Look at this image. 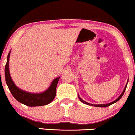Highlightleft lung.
Here are the masks:
<instances>
[{
    "mask_svg": "<svg viewBox=\"0 0 135 135\" xmlns=\"http://www.w3.org/2000/svg\"><path fill=\"white\" fill-rule=\"evenodd\" d=\"M127 83H128V80H127V84H126V86H125V88H124V90H123V91H122V94H121V95H119V96L118 97V98L117 99H116V100H114V101H112V102H111V103H107V104H101V105H94V104H91V103H87V102H86V101H83V100L82 99L80 98V97H79V95H78V96H79V99H80V101H81L82 103H83L86 104V105H91V106H94V107H107L110 106V105H112V104H114V103H116V102H117V101H119V100L120 99H121V98H122V97L123 96V94H124L125 91H126V88H127Z\"/></svg>",
    "mask_w": 135,
    "mask_h": 135,
    "instance_id": "left-lung-1",
    "label": "left lung"
}]
</instances>
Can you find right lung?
Listing matches in <instances>:
<instances>
[{
  "label": "right lung",
  "instance_id": "1",
  "mask_svg": "<svg viewBox=\"0 0 135 135\" xmlns=\"http://www.w3.org/2000/svg\"><path fill=\"white\" fill-rule=\"evenodd\" d=\"M9 55L10 51L8 53L7 62L5 66V79L8 88L14 98L16 99L19 102L28 107L44 106L52 102L56 95V89L60 77L54 79L49 88L42 93L33 94L21 90L14 84L9 74Z\"/></svg>",
  "mask_w": 135,
  "mask_h": 135
}]
</instances>
